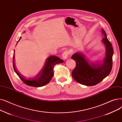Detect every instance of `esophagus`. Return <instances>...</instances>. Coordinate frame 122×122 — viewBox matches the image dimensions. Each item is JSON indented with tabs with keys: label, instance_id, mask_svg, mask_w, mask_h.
<instances>
[{
	"label": "esophagus",
	"instance_id": "1",
	"mask_svg": "<svg viewBox=\"0 0 122 122\" xmlns=\"http://www.w3.org/2000/svg\"><path fill=\"white\" fill-rule=\"evenodd\" d=\"M69 55V53L68 51H65L64 52H63L62 54V58L63 60H66L67 59V58L68 57V56Z\"/></svg>",
	"mask_w": 122,
	"mask_h": 122
}]
</instances>
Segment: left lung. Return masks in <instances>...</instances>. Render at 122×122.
I'll use <instances>...</instances> for the list:
<instances>
[{
	"mask_svg": "<svg viewBox=\"0 0 122 122\" xmlns=\"http://www.w3.org/2000/svg\"><path fill=\"white\" fill-rule=\"evenodd\" d=\"M104 36L102 42L106 49L105 57L102 62H90L82 53L74 54L71 59L75 61L76 66L72 71V76L79 83L86 86H93L100 82L111 71L113 65V49L102 29Z\"/></svg>",
	"mask_w": 122,
	"mask_h": 122,
	"instance_id": "1",
	"label": "left lung"
}]
</instances>
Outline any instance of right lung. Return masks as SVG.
<instances>
[{
  "mask_svg": "<svg viewBox=\"0 0 122 122\" xmlns=\"http://www.w3.org/2000/svg\"><path fill=\"white\" fill-rule=\"evenodd\" d=\"M21 38V37L20 38L18 42ZM14 53L13 56V66L15 72L24 83L29 86L36 87L43 86L49 83L54 76V66L56 64L61 63L63 61L62 60L60 59L59 57L53 56H50L47 58L43 68L35 76L30 79H26L21 76V75L18 72L16 69L15 65L14 64Z\"/></svg>",
  "mask_w": 122,
  "mask_h": 122,
  "instance_id": "right-lung-1",
  "label": "right lung"
}]
</instances>
